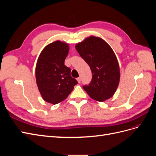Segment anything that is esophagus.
Instances as JSON below:
<instances>
[{"instance_id":"obj_1","label":"esophagus","mask_w":156,"mask_h":156,"mask_svg":"<svg viewBox=\"0 0 156 156\" xmlns=\"http://www.w3.org/2000/svg\"><path fill=\"white\" fill-rule=\"evenodd\" d=\"M77 82H78L79 83H81V77H78V78H77Z\"/></svg>"}]
</instances>
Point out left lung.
Listing matches in <instances>:
<instances>
[{
    "instance_id": "obj_1",
    "label": "left lung",
    "mask_w": 156,
    "mask_h": 156,
    "mask_svg": "<svg viewBox=\"0 0 156 156\" xmlns=\"http://www.w3.org/2000/svg\"><path fill=\"white\" fill-rule=\"evenodd\" d=\"M92 73V81L83 89L93 100L103 102L111 98L119 87L120 72L114 51L100 37L90 36L75 45Z\"/></svg>"
}]
</instances>
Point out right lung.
I'll return each instance as SVG.
<instances>
[{
    "label": "right lung",
    "instance_id": "obj_1",
    "mask_svg": "<svg viewBox=\"0 0 156 156\" xmlns=\"http://www.w3.org/2000/svg\"><path fill=\"white\" fill-rule=\"evenodd\" d=\"M69 44L57 40L46 45L40 53L35 69L36 81L43 100L56 105L66 99L77 81L64 65Z\"/></svg>",
    "mask_w": 156,
    "mask_h": 156
}]
</instances>
